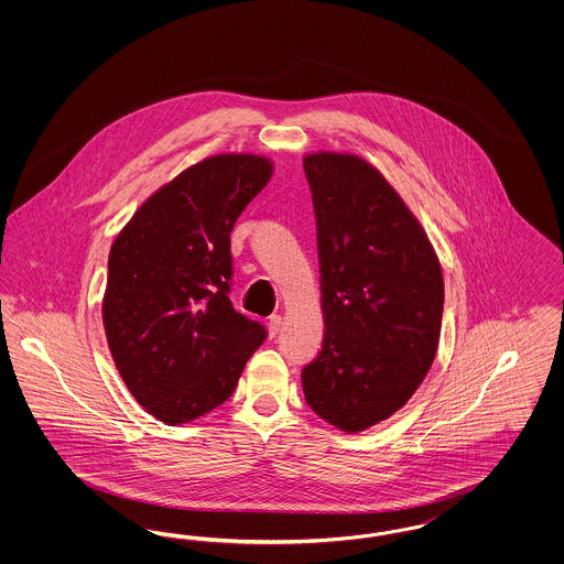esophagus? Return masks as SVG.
Masks as SVG:
<instances>
[{
    "label": "esophagus",
    "instance_id": "34e87169",
    "mask_svg": "<svg viewBox=\"0 0 564 564\" xmlns=\"http://www.w3.org/2000/svg\"><path fill=\"white\" fill-rule=\"evenodd\" d=\"M281 315H270L269 317V334L270 336H276L279 334V329H281Z\"/></svg>",
    "mask_w": 564,
    "mask_h": 564
}]
</instances>
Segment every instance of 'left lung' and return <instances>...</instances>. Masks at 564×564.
<instances>
[{"label": "left lung", "instance_id": "1", "mask_svg": "<svg viewBox=\"0 0 564 564\" xmlns=\"http://www.w3.org/2000/svg\"><path fill=\"white\" fill-rule=\"evenodd\" d=\"M325 338L302 370L306 403L340 430L398 412L430 372L444 279L427 235L387 180L350 154H311Z\"/></svg>", "mask_w": 564, "mask_h": 564}]
</instances>
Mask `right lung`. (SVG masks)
Instances as JSON below:
<instances>
[{"mask_svg":"<svg viewBox=\"0 0 564 564\" xmlns=\"http://www.w3.org/2000/svg\"><path fill=\"white\" fill-rule=\"evenodd\" d=\"M251 154L198 162L150 196L111 245L104 325L134 400L166 425L226 402L267 340L235 311L230 232L269 184Z\"/></svg>","mask_w":564,"mask_h":564,"instance_id":"1","label":"right lung"}]
</instances>
